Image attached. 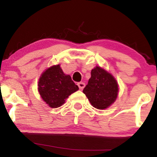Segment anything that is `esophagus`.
<instances>
[{
    "mask_svg": "<svg viewBox=\"0 0 157 157\" xmlns=\"http://www.w3.org/2000/svg\"><path fill=\"white\" fill-rule=\"evenodd\" d=\"M77 86H78L79 89H80V90H82L85 87V83H84V82H78V83H77Z\"/></svg>",
    "mask_w": 157,
    "mask_h": 157,
    "instance_id": "34e87169",
    "label": "esophagus"
}]
</instances>
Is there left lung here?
Returning <instances> with one entry per match:
<instances>
[{
  "label": "left lung",
  "mask_w": 157,
  "mask_h": 157,
  "mask_svg": "<svg viewBox=\"0 0 157 157\" xmlns=\"http://www.w3.org/2000/svg\"><path fill=\"white\" fill-rule=\"evenodd\" d=\"M91 75L82 92L93 107L100 110L108 109L117 98L119 86L116 79L100 66L93 68Z\"/></svg>",
  "instance_id": "1"
}]
</instances>
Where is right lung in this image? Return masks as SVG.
Wrapping results in <instances>:
<instances>
[{
  "mask_svg": "<svg viewBox=\"0 0 157 157\" xmlns=\"http://www.w3.org/2000/svg\"><path fill=\"white\" fill-rule=\"evenodd\" d=\"M37 86L41 98L52 109L63 105L68 96L79 89L71 76L64 74L60 64L46 68L40 77Z\"/></svg>",
  "mask_w": 157,
  "mask_h": 157,
  "instance_id": "1",
  "label": "right lung"
}]
</instances>
